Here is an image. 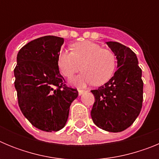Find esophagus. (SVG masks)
Masks as SVG:
<instances>
[{
  "label": "esophagus",
  "instance_id": "obj_1",
  "mask_svg": "<svg viewBox=\"0 0 159 159\" xmlns=\"http://www.w3.org/2000/svg\"><path fill=\"white\" fill-rule=\"evenodd\" d=\"M86 92V91H85V90H81V89H79L78 90V92H79V95H82L83 93H84V92Z\"/></svg>",
  "mask_w": 159,
  "mask_h": 159
}]
</instances>
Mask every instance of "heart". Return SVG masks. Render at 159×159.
<instances>
[{
    "label": "heart",
    "mask_w": 159,
    "mask_h": 159,
    "mask_svg": "<svg viewBox=\"0 0 159 159\" xmlns=\"http://www.w3.org/2000/svg\"><path fill=\"white\" fill-rule=\"evenodd\" d=\"M71 52L61 51L57 58L60 72L67 79L75 73L82 72L73 80L80 87L92 84L100 86L112 77L116 67V57L113 52L102 48L91 41H82L71 45Z\"/></svg>",
    "instance_id": "obj_1"
}]
</instances>
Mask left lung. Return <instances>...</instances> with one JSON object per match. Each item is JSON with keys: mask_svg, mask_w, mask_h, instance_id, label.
<instances>
[{"mask_svg": "<svg viewBox=\"0 0 159 159\" xmlns=\"http://www.w3.org/2000/svg\"><path fill=\"white\" fill-rule=\"evenodd\" d=\"M117 59V71L107 83L91 92L95 96L91 116L97 127L109 132L128 128L143 106L142 69L131 49L118 42H107Z\"/></svg>", "mask_w": 159, "mask_h": 159, "instance_id": "obj_1", "label": "left lung"}]
</instances>
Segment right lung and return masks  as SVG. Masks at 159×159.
I'll use <instances>...</instances> for the list:
<instances>
[{
	"mask_svg": "<svg viewBox=\"0 0 159 159\" xmlns=\"http://www.w3.org/2000/svg\"><path fill=\"white\" fill-rule=\"evenodd\" d=\"M64 40L45 36L25 44L16 57L14 69L18 104L35 127L58 131L67 123L77 89L68 88L60 74L57 58Z\"/></svg>",
	"mask_w": 159,
	"mask_h": 159,
	"instance_id": "right-lung-1",
	"label": "right lung"
}]
</instances>
